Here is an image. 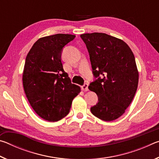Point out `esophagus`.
<instances>
[{"label":"esophagus","mask_w":159,"mask_h":159,"mask_svg":"<svg viewBox=\"0 0 159 159\" xmlns=\"http://www.w3.org/2000/svg\"><path fill=\"white\" fill-rule=\"evenodd\" d=\"M81 89L83 91H88V83H85L84 84L81 86Z\"/></svg>","instance_id":"obj_1"}]
</instances>
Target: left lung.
Wrapping results in <instances>:
<instances>
[{
  "label": "left lung",
  "mask_w": 159,
  "mask_h": 159,
  "mask_svg": "<svg viewBox=\"0 0 159 159\" xmlns=\"http://www.w3.org/2000/svg\"><path fill=\"white\" fill-rule=\"evenodd\" d=\"M80 38L95 79L88 88L98 97L90 111L99 119L111 121L124 114L135 95L139 74L134 56L124 41L108 34H84Z\"/></svg>",
  "instance_id": "left-lung-1"
}]
</instances>
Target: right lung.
<instances>
[{
	"label": "right lung",
	"mask_w": 159,
	"mask_h": 159,
	"mask_svg": "<svg viewBox=\"0 0 159 159\" xmlns=\"http://www.w3.org/2000/svg\"><path fill=\"white\" fill-rule=\"evenodd\" d=\"M75 37L58 34L41 38L26 55L22 78L26 96L36 114L48 121L65 117L80 91L71 83L61 60L64 47Z\"/></svg>",
	"instance_id": "obj_1"
}]
</instances>
